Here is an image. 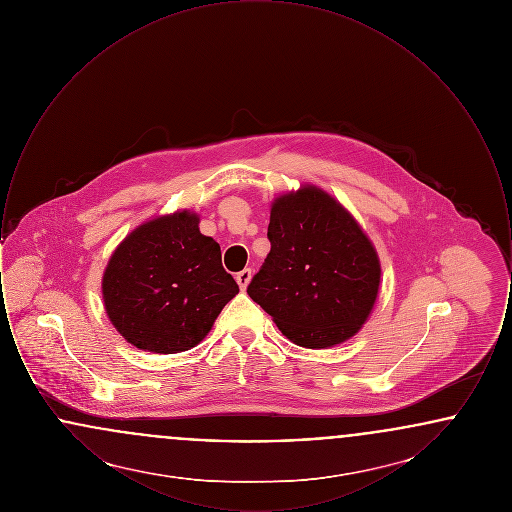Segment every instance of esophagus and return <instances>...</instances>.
<instances>
[{"label": "esophagus", "mask_w": 512, "mask_h": 512, "mask_svg": "<svg viewBox=\"0 0 512 512\" xmlns=\"http://www.w3.org/2000/svg\"><path fill=\"white\" fill-rule=\"evenodd\" d=\"M249 280H251V268H244V270H240V272L236 274V282L240 284V288H242V290L247 288Z\"/></svg>", "instance_id": "34e87169"}]
</instances>
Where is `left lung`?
Wrapping results in <instances>:
<instances>
[{
  "label": "left lung",
  "instance_id": "obj_1",
  "mask_svg": "<svg viewBox=\"0 0 512 512\" xmlns=\"http://www.w3.org/2000/svg\"><path fill=\"white\" fill-rule=\"evenodd\" d=\"M270 251L247 293L282 334L309 349L359 332L380 284V261L353 217L307 186L272 203Z\"/></svg>",
  "mask_w": 512,
  "mask_h": 512
}]
</instances>
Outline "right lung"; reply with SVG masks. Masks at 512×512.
<instances>
[{"mask_svg": "<svg viewBox=\"0 0 512 512\" xmlns=\"http://www.w3.org/2000/svg\"><path fill=\"white\" fill-rule=\"evenodd\" d=\"M188 211L136 228L103 274V301L124 340L151 353L188 351L240 292L220 245Z\"/></svg>", "mask_w": 512, "mask_h": 512, "instance_id": "obj_1", "label": "right lung"}]
</instances>
